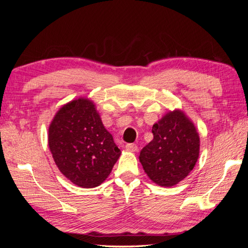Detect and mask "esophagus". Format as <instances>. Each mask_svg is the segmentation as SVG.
Returning <instances> with one entry per match:
<instances>
[{
  "label": "esophagus",
  "mask_w": 248,
  "mask_h": 248,
  "mask_svg": "<svg viewBox=\"0 0 248 248\" xmlns=\"http://www.w3.org/2000/svg\"><path fill=\"white\" fill-rule=\"evenodd\" d=\"M125 149L127 150V151L136 152V151H138V146L136 144H127L125 146Z\"/></svg>",
  "instance_id": "obj_1"
}]
</instances>
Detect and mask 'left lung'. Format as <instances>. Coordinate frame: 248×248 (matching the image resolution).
<instances>
[{"label": "left lung", "mask_w": 248, "mask_h": 248, "mask_svg": "<svg viewBox=\"0 0 248 248\" xmlns=\"http://www.w3.org/2000/svg\"><path fill=\"white\" fill-rule=\"evenodd\" d=\"M153 140L141 149L140 161L156 184L170 187L183 180L196 166L200 137L182 111H170L152 127Z\"/></svg>", "instance_id": "obj_1"}]
</instances>
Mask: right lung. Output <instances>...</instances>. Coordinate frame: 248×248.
I'll return each instance as SVG.
<instances>
[{
    "label": "right lung",
    "instance_id": "add662e5",
    "mask_svg": "<svg viewBox=\"0 0 248 248\" xmlns=\"http://www.w3.org/2000/svg\"><path fill=\"white\" fill-rule=\"evenodd\" d=\"M48 146L60 171L82 188L100 185L121 155L93 102L86 98L60 108L48 128Z\"/></svg>",
    "mask_w": 248,
    "mask_h": 248
}]
</instances>
